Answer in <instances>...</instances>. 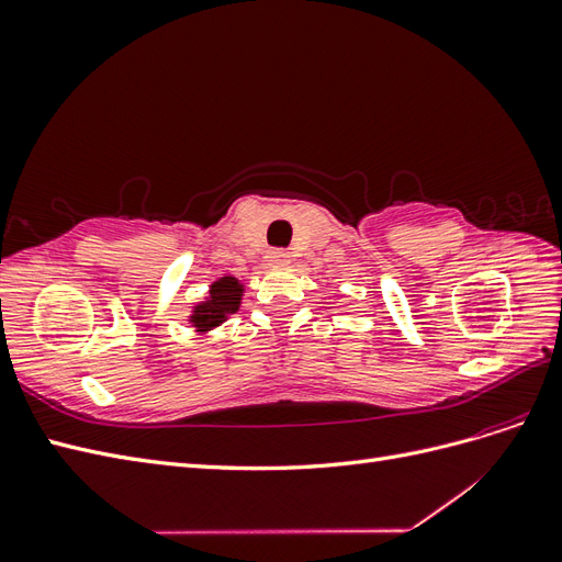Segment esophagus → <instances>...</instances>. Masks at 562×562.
<instances>
[{
  "mask_svg": "<svg viewBox=\"0 0 562 562\" xmlns=\"http://www.w3.org/2000/svg\"><path fill=\"white\" fill-rule=\"evenodd\" d=\"M267 260H269V265H288L291 262V255H288V250H283V248H274L267 252Z\"/></svg>",
  "mask_w": 562,
  "mask_h": 562,
  "instance_id": "obj_1",
  "label": "esophagus"
}]
</instances>
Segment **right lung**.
Here are the masks:
<instances>
[{"label": "right lung", "instance_id": "1", "mask_svg": "<svg viewBox=\"0 0 562 562\" xmlns=\"http://www.w3.org/2000/svg\"><path fill=\"white\" fill-rule=\"evenodd\" d=\"M239 300H241V285L234 277H223L211 285V295L209 300L199 304L194 310L192 321L196 323V328L206 330L215 328L217 323H223L227 314H234L239 310Z\"/></svg>", "mask_w": 562, "mask_h": 562}]
</instances>
